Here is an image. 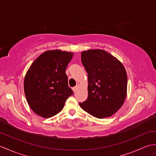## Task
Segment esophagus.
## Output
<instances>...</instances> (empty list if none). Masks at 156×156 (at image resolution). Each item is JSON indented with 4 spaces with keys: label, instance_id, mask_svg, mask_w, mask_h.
<instances>
[{
    "label": "esophagus",
    "instance_id": "1",
    "mask_svg": "<svg viewBox=\"0 0 156 156\" xmlns=\"http://www.w3.org/2000/svg\"><path fill=\"white\" fill-rule=\"evenodd\" d=\"M78 86H76V87H73V88H72V90H73V91H74V92L77 91V90H78Z\"/></svg>",
    "mask_w": 156,
    "mask_h": 156
}]
</instances>
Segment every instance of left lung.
Returning a JSON list of instances; mask_svg holds the SVG:
<instances>
[{"instance_id":"1","label":"left lung","mask_w":156,"mask_h":156,"mask_svg":"<svg viewBox=\"0 0 156 156\" xmlns=\"http://www.w3.org/2000/svg\"><path fill=\"white\" fill-rule=\"evenodd\" d=\"M88 74L87 100L79 105L94 117H109L120 108L127 95V76L123 65L102 49L81 53Z\"/></svg>"}]
</instances>
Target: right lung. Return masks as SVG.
<instances>
[{
	"label": "right lung",
	"instance_id": "1",
	"mask_svg": "<svg viewBox=\"0 0 156 156\" xmlns=\"http://www.w3.org/2000/svg\"><path fill=\"white\" fill-rule=\"evenodd\" d=\"M73 53L49 50L33 62L24 80V91L29 107L44 118L60 112L65 102L74 94L68 87L66 69Z\"/></svg>",
	"mask_w": 156,
	"mask_h": 156
}]
</instances>
